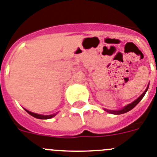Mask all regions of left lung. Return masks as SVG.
Segmentation results:
<instances>
[{"label": "left lung", "mask_w": 157, "mask_h": 157, "mask_svg": "<svg viewBox=\"0 0 157 157\" xmlns=\"http://www.w3.org/2000/svg\"><path fill=\"white\" fill-rule=\"evenodd\" d=\"M148 88V87H147L146 89H145V91H144V92L141 94V95H140V96H139V97L137 98L136 100H134L133 103L126 105V107H124L123 108L121 109V110H118V111H111V110H107V109H104V110L107 111V112L111 113V114H124V113L128 112V111H129L130 110H132V109L135 107L136 105H137L139 102L141 101V99H142V98L144 97V95H145V93H146Z\"/></svg>", "instance_id": "obj_1"}]
</instances>
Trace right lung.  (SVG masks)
Listing matches in <instances>:
<instances>
[{
    "mask_svg": "<svg viewBox=\"0 0 157 157\" xmlns=\"http://www.w3.org/2000/svg\"><path fill=\"white\" fill-rule=\"evenodd\" d=\"M25 111H27L28 114H31V116L35 117V118H39V119H48V118H51L56 115V114H50V115H42V114H36V113L31 112V111H28V110H26V109H25Z\"/></svg>",
    "mask_w": 157,
    "mask_h": 157,
    "instance_id": "1",
    "label": "right lung"
}]
</instances>
